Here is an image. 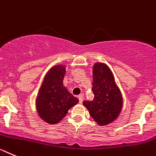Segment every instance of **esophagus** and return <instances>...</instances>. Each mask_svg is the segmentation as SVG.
Returning a JSON list of instances; mask_svg holds the SVG:
<instances>
[{"label":"esophagus","instance_id":"esophagus-1","mask_svg":"<svg viewBox=\"0 0 156 156\" xmlns=\"http://www.w3.org/2000/svg\"><path fill=\"white\" fill-rule=\"evenodd\" d=\"M78 99H79V102H80V103H81V102H83V100H84V97H83V95H78Z\"/></svg>","mask_w":156,"mask_h":156}]
</instances>
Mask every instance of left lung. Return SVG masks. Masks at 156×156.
<instances>
[{"label": "left lung", "instance_id": "obj_1", "mask_svg": "<svg viewBox=\"0 0 156 156\" xmlns=\"http://www.w3.org/2000/svg\"><path fill=\"white\" fill-rule=\"evenodd\" d=\"M92 74L94 99L84 101L83 105L98 125L106 126L113 123L120 115L123 108V96L113 71L107 64L95 63Z\"/></svg>", "mask_w": 156, "mask_h": 156}]
</instances>
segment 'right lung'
<instances>
[{"label":"right lung","instance_id":"1","mask_svg":"<svg viewBox=\"0 0 156 156\" xmlns=\"http://www.w3.org/2000/svg\"><path fill=\"white\" fill-rule=\"evenodd\" d=\"M66 65L55 64L45 75L36 98V108L40 118L49 124L63 120L78 99L64 85Z\"/></svg>","mask_w":156,"mask_h":156}]
</instances>
